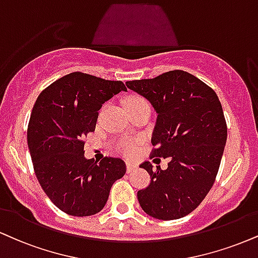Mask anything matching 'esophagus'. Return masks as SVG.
Masks as SVG:
<instances>
[{
	"mask_svg": "<svg viewBox=\"0 0 258 258\" xmlns=\"http://www.w3.org/2000/svg\"><path fill=\"white\" fill-rule=\"evenodd\" d=\"M126 167H127V173H131V172H133V170H135L136 168H137L138 164L135 163V162H131V161H127V162H126Z\"/></svg>",
	"mask_w": 258,
	"mask_h": 258,
	"instance_id": "1",
	"label": "esophagus"
}]
</instances>
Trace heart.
Returning <instances> with one entry per match:
<instances>
[{"label":"heart","instance_id":"obj_1","mask_svg":"<svg viewBox=\"0 0 258 258\" xmlns=\"http://www.w3.org/2000/svg\"><path fill=\"white\" fill-rule=\"evenodd\" d=\"M137 104H148V102L143 97H141V96H137V95L130 96V97H127L125 99L126 108L133 107V105H137ZM137 143L138 142L136 141V139H125V141H120L117 143L116 147L121 153H123L125 155H131L135 153L136 147H137Z\"/></svg>","mask_w":258,"mask_h":258}]
</instances>
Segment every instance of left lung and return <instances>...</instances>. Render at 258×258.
<instances>
[{"label":"left lung","mask_w":258,"mask_h":258,"mask_svg":"<svg viewBox=\"0 0 258 258\" xmlns=\"http://www.w3.org/2000/svg\"><path fill=\"white\" fill-rule=\"evenodd\" d=\"M153 104L157 120L150 157L169 159L168 168L143 162L151 181L137 192L148 215L175 220L194 212L218 175L227 141V125L218 95L184 71H169L153 79L126 82ZM154 160V161H155Z\"/></svg>","instance_id":"left-lung-1"}]
</instances>
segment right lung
Listing matches in <instances>:
<instances>
[{
  "label": "right lung",
  "instance_id": "obj_1",
  "mask_svg": "<svg viewBox=\"0 0 258 258\" xmlns=\"http://www.w3.org/2000/svg\"><path fill=\"white\" fill-rule=\"evenodd\" d=\"M120 91H127L120 80L73 72L43 90L33 105L27 128L33 169L46 196L68 215L101 212L111 186L125 175L119 157L99 163L84 157V138L95 131L98 110Z\"/></svg>",
  "mask_w": 258,
  "mask_h": 258
}]
</instances>
